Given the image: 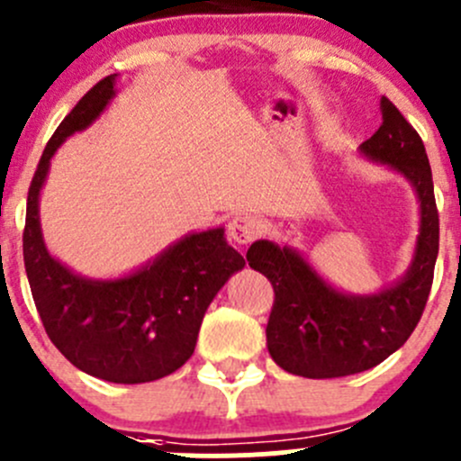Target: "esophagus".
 Masks as SVG:
<instances>
[{"instance_id":"1","label":"esophagus","mask_w":461,"mask_h":461,"mask_svg":"<svg viewBox=\"0 0 461 461\" xmlns=\"http://www.w3.org/2000/svg\"><path fill=\"white\" fill-rule=\"evenodd\" d=\"M263 221L254 213H236L234 218L227 225V231H230V239L239 245H249L252 240H257L263 231Z\"/></svg>"}]
</instances>
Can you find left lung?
<instances>
[{"label":"left lung","instance_id":"obj_1","mask_svg":"<svg viewBox=\"0 0 461 461\" xmlns=\"http://www.w3.org/2000/svg\"><path fill=\"white\" fill-rule=\"evenodd\" d=\"M381 127L361 144L370 160L403 176L420 198L421 221L415 257L402 281L376 294L355 296L334 290L296 249L257 240L248 249L249 267L274 287L267 350L283 370L308 379L364 373L408 341L429 301L439 252L432 174L424 142L397 106L381 97Z\"/></svg>","mask_w":461,"mask_h":461}]
</instances>
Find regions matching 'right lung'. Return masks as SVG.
<instances>
[{
  "instance_id": "add662e5",
  "label": "right lung",
  "mask_w": 461,
  "mask_h": 461,
  "mask_svg": "<svg viewBox=\"0 0 461 461\" xmlns=\"http://www.w3.org/2000/svg\"><path fill=\"white\" fill-rule=\"evenodd\" d=\"M113 86L115 76L97 82L46 144L26 203L24 265L46 334L76 368L113 384H147L176 373L194 355L209 303L245 267V258L227 245L222 227L185 236L113 281L85 278L50 257L40 227L50 158L68 136L100 118Z\"/></svg>"
}]
</instances>
